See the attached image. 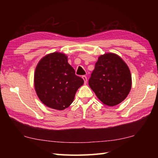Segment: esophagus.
Masks as SVG:
<instances>
[{"mask_svg": "<svg viewBox=\"0 0 158 158\" xmlns=\"http://www.w3.org/2000/svg\"><path fill=\"white\" fill-rule=\"evenodd\" d=\"M82 78L83 79V81H84V83H85V84H86V83H87V77L85 76V75H83V76H82Z\"/></svg>", "mask_w": 158, "mask_h": 158, "instance_id": "34e87169", "label": "esophagus"}]
</instances>
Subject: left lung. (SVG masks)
Wrapping results in <instances>:
<instances>
[{
  "instance_id": "obj_1",
  "label": "left lung",
  "mask_w": 158,
  "mask_h": 158,
  "mask_svg": "<svg viewBox=\"0 0 158 158\" xmlns=\"http://www.w3.org/2000/svg\"><path fill=\"white\" fill-rule=\"evenodd\" d=\"M89 85L104 105L113 106L126 99L132 87V76L118 55L106 53L98 57Z\"/></svg>"
}]
</instances>
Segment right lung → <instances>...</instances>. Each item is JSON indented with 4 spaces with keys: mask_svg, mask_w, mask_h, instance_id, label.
Instances as JSON below:
<instances>
[{
    "mask_svg": "<svg viewBox=\"0 0 158 158\" xmlns=\"http://www.w3.org/2000/svg\"><path fill=\"white\" fill-rule=\"evenodd\" d=\"M84 81L75 75L63 53H49L40 60L34 75L35 89L40 100L49 108L62 110L69 107Z\"/></svg>",
    "mask_w": 158,
    "mask_h": 158,
    "instance_id": "1",
    "label": "right lung"
}]
</instances>
